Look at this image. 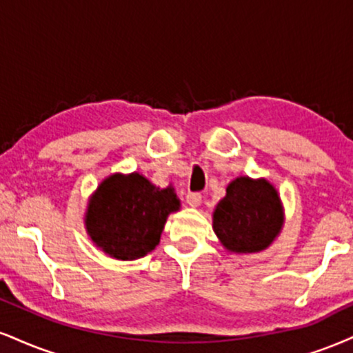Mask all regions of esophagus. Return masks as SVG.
Segmentation results:
<instances>
[{
    "label": "esophagus",
    "mask_w": 353,
    "mask_h": 353,
    "mask_svg": "<svg viewBox=\"0 0 353 353\" xmlns=\"http://www.w3.org/2000/svg\"><path fill=\"white\" fill-rule=\"evenodd\" d=\"M185 201H188L190 207H199L202 203V195L199 192H188V195H185Z\"/></svg>",
    "instance_id": "34e87169"
}]
</instances>
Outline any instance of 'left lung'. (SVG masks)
Wrapping results in <instances>:
<instances>
[{
  "instance_id": "obj_1",
  "label": "left lung",
  "mask_w": 353,
  "mask_h": 353,
  "mask_svg": "<svg viewBox=\"0 0 353 353\" xmlns=\"http://www.w3.org/2000/svg\"><path fill=\"white\" fill-rule=\"evenodd\" d=\"M214 232L232 253H258L279 235L284 222L278 190L266 179L240 176L214 210Z\"/></svg>"
}]
</instances>
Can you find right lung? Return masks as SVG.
<instances>
[{"label": "right lung", "instance_id": "obj_1", "mask_svg": "<svg viewBox=\"0 0 353 353\" xmlns=\"http://www.w3.org/2000/svg\"><path fill=\"white\" fill-rule=\"evenodd\" d=\"M179 209L172 185L159 189L138 172H117L92 194L85 228L108 256L138 260L156 248L168 215Z\"/></svg>", "mask_w": 353, "mask_h": 353}]
</instances>
